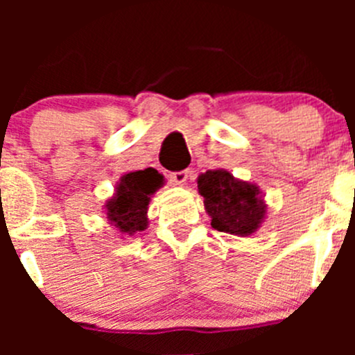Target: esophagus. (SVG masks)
I'll return each mask as SVG.
<instances>
[{"label": "esophagus", "instance_id": "1", "mask_svg": "<svg viewBox=\"0 0 355 355\" xmlns=\"http://www.w3.org/2000/svg\"><path fill=\"white\" fill-rule=\"evenodd\" d=\"M189 175H191V171H189V170L175 171V173L170 175V180L173 182V185H185V182H187Z\"/></svg>", "mask_w": 355, "mask_h": 355}]
</instances>
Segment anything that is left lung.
<instances>
[{
  "mask_svg": "<svg viewBox=\"0 0 355 355\" xmlns=\"http://www.w3.org/2000/svg\"><path fill=\"white\" fill-rule=\"evenodd\" d=\"M198 189L204 198V207L211 216V227L214 230L247 237L252 235L266 218L268 206L259 187L239 180L223 168L200 173Z\"/></svg>",
  "mask_w": 355,
  "mask_h": 355,
  "instance_id": "1",
  "label": "left lung"
}]
</instances>
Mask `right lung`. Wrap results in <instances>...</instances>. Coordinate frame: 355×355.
I'll return each mask as SVG.
<instances>
[{
	"mask_svg": "<svg viewBox=\"0 0 355 355\" xmlns=\"http://www.w3.org/2000/svg\"><path fill=\"white\" fill-rule=\"evenodd\" d=\"M163 175L155 168L130 171L116 182L113 198L106 200L105 209L111 227L121 235H135L148 228V206L151 196L164 184Z\"/></svg>",
	"mask_w": 355,
	"mask_h": 355,
	"instance_id": "add662e5",
	"label": "right lung"
}]
</instances>
